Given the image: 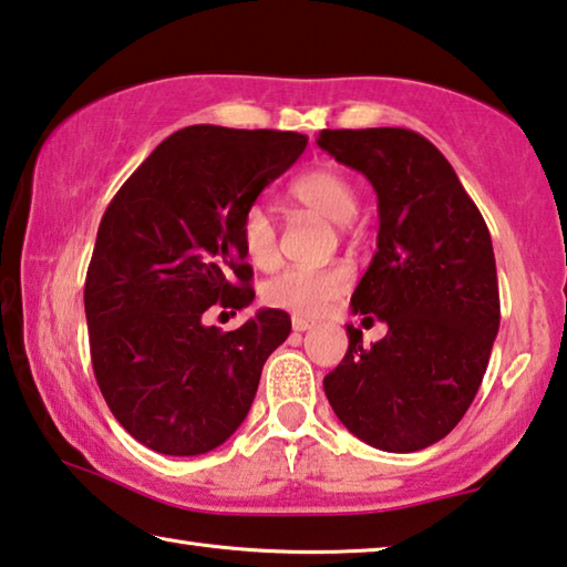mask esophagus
Listing matches in <instances>:
<instances>
[{
  "mask_svg": "<svg viewBox=\"0 0 567 567\" xmlns=\"http://www.w3.org/2000/svg\"><path fill=\"white\" fill-rule=\"evenodd\" d=\"M312 326H316V322H312V320H305V318H300V316L292 318V330H295V332H305V330H310Z\"/></svg>",
  "mask_w": 567,
  "mask_h": 567,
  "instance_id": "obj_1",
  "label": "esophagus"
}]
</instances>
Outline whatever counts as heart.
<instances>
[{"label": "heart", "instance_id": "b5f03b06", "mask_svg": "<svg viewBox=\"0 0 567 567\" xmlns=\"http://www.w3.org/2000/svg\"><path fill=\"white\" fill-rule=\"evenodd\" d=\"M290 194L295 202H300L336 224L353 221L358 212L353 182L336 168L308 171L292 184ZM239 239L247 259L259 269L272 267L280 257V251H277V224L262 204L249 206L245 212ZM350 282H353V275L340 262L326 267H287L262 285V300L277 310L298 312V316H318L330 302L343 298L350 290Z\"/></svg>", "mask_w": 567, "mask_h": 567}]
</instances>
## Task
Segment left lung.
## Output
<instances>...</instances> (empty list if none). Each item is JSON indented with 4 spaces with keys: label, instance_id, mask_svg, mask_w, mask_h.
<instances>
[{
    "label": "left lung",
    "instance_id": "obj_1",
    "mask_svg": "<svg viewBox=\"0 0 567 567\" xmlns=\"http://www.w3.org/2000/svg\"><path fill=\"white\" fill-rule=\"evenodd\" d=\"M318 146L373 184L379 241L350 308L389 326L371 348L348 326L326 396L350 434L419 452L460 424L499 330L487 224L434 143L406 128L320 131Z\"/></svg>",
    "mask_w": 567,
    "mask_h": 567
}]
</instances>
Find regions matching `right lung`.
Instances as JSON below:
<instances>
[{
	"mask_svg": "<svg viewBox=\"0 0 567 567\" xmlns=\"http://www.w3.org/2000/svg\"><path fill=\"white\" fill-rule=\"evenodd\" d=\"M305 146L292 131L188 125L107 204L85 277L90 358L107 409L158 454L227 442L269 353L290 336L282 310H259L229 332L202 318L212 305L255 300L241 217Z\"/></svg>",
	"mask_w": 567,
	"mask_h": 567,
	"instance_id": "1",
	"label": "right lung"
}]
</instances>
